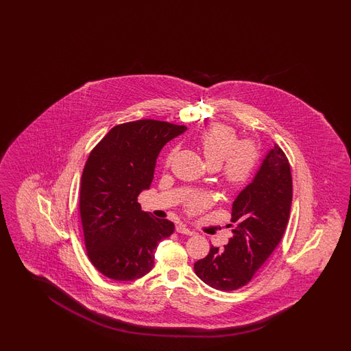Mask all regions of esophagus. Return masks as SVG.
Listing matches in <instances>:
<instances>
[{
	"label": "esophagus",
	"instance_id": "1",
	"mask_svg": "<svg viewBox=\"0 0 351 351\" xmlns=\"http://www.w3.org/2000/svg\"><path fill=\"white\" fill-rule=\"evenodd\" d=\"M176 231L178 232V233H182V234H188V236H193L195 232L192 231V230H189L188 227H186V224L179 223L177 227H176Z\"/></svg>",
	"mask_w": 351,
	"mask_h": 351
}]
</instances>
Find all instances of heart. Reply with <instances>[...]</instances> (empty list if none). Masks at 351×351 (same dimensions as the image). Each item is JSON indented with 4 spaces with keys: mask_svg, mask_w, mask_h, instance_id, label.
<instances>
[{
    "mask_svg": "<svg viewBox=\"0 0 351 351\" xmlns=\"http://www.w3.org/2000/svg\"><path fill=\"white\" fill-rule=\"evenodd\" d=\"M199 145L207 165L218 168L222 164L221 176L231 188H241L248 183L257 165L258 152L254 143L248 141L237 142V135L231 127L216 124L206 129L199 136ZM173 153L167 158L171 163ZM210 203L207 194H195L188 202L189 213H198Z\"/></svg>",
    "mask_w": 351,
    "mask_h": 351,
    "instance_id": "1",
    "label": "heart"
}]
</instances>
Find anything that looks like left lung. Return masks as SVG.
I'll use <instances>...</instances> for the list:
<instances>
[{"instance_id": "1", "label": "left lung", "mask_w": 351, "mask_h": 351, "mask_svg": "<svg viewBox=\"0 0 351 351\" xmlns=\"http://www.w3.org/2000/svg\"><path fill=\"white\" fill-rule=\"evenodd\" d=\"M291 203V169L275 143L252 182L232 203L233 236L224 250L212 246L204 258L194 263L195 275L221 291L248 284L282 239Z\"/></svg>"}]
</instances>
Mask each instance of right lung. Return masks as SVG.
Listing matches in <instances>:
<instances>
[{
	"label": "right lung",
	"mask_w": 351,
	"mask_h": 351,
	"mask_svg": "<svg viewBox=\"0 0 351 351\" xmlns=\"http://www.w3.org/2000/svg\"><path fill=\"white\" fill-rule=\"evenodd\" d=\"M186 128L159 120L112 128L91 150L82 176L80 217L90 261L104 276L133 281L154 266L158 243L174 223L143 212L138 195L149 189L157 158Z\"/></svg>",
	"instance_id": "right-lung-1"
}]
</instances>
